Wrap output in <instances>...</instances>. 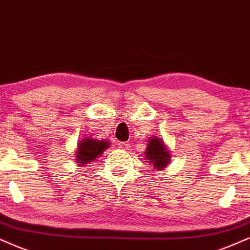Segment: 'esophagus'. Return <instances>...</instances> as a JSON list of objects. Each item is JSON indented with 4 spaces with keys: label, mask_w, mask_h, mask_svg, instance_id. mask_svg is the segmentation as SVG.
I'll return each mask as SVG.
<instances>
[{
    "label": "esophagus",
    "mask_w": 250,
    "mask_h": 250,
    "mask_svg": "<svg viewBox=\"0 0 250 250\" xmlns=\"http://www.w3.org/2000/svg\"><path fill=\"white\" fill-rule=\"evenodd\" d=\"M119 147L123 151H128V150H130V144H129V143H120Z\"/></svg>",
    "instance_id": "obj_1"
}]
</instances>
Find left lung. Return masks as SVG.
Segmentation results:
<instances>
[{
    "mask_svg": "<svg viewBox=\"0 0 250 250\" xmlns=\"http://www.w3.org/2000/svg\"><path fill=\"white\" fill-rule=\"evenodd\" d=\"M145 158L151 163L156 169H163L169 162L168 150L165 147L164 142L160 138L153 137L148 141V145L145 151Z\"/></svg>",
    "mask_w": 250,
    "mask_h": 250,
    "instance_id": "left-lung-1",
    "label": "left lung"
}]
</instances>
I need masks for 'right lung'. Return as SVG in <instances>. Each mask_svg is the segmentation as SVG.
Here are the masks:
<instances>
[{
    "label": "right lung",
    "instance_id": "1",
    "mask_svg": "<svg viewBox=\"0 0 250 250\" xmlns=\"http://www.w3.org/2000/svg\"><path fill=\"white\" fill-rule=\"evenodd\" d=\"M108 141H97L94 138H84L78 146L76 154V163L85 165V164L93 162L97 157L102 156L104 151L108 148Z\"/></svg>",
    "mask_w": 250,
    "mask_h": 250
}]
</instances>
